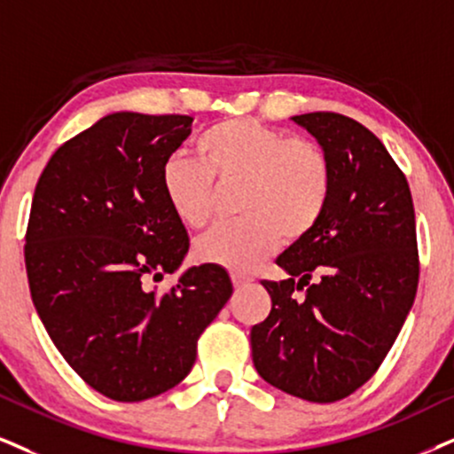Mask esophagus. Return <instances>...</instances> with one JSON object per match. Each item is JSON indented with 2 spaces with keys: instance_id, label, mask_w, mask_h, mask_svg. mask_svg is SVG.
Masks as SVG:
<instances>
[{
  "instance_id": "obj_1",
  "label": "esophagus",
  "mask_w": 454,
  "mask_h": 454,
  "mask_svg": "<svg viewBox=\"0 0 454 454\" xmlns=\"http://www.w3.org/2000/svg\"><path fill=\"white\" fill-rule=\"evenodd\" d=\"M231 282H233V286H236V288L239 290V288L248 286V284L253 282V278H250V276H246V273L233 271V273H231Z\"/></svg>"
}]
</instances>
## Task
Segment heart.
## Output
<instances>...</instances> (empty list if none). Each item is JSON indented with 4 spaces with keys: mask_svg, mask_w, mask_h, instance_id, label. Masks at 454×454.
I'll return each mask as SVG.
<instances>
[{
    "mask_svg": "<svg viewBox=\"0 0 454 454\" xmlns=\"http://www.w3.org/2000/svg\"><path fill=\"white\" fill-rule=\"evenodd\" d=\"M198 161L168 160L161 189L184 227L201 229L216 210L218 187L238 192L233 225L216 227L195 244L200 261L248 271L267 259L279 238L293 244L316 229L333 193V161L320 145L286 137L253 117H231L198 138Z\"/></svg>",
    "mask_w": 454,
    "mask_h": 454,
    "instance_id": "b5f03b06",
    "label": "heart"
}]
</instances>
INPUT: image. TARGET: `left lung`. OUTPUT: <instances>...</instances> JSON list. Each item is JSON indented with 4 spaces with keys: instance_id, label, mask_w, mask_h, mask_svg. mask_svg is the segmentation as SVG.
I'll return each mask as SVG.
<instances>
[{
    "instance_id": "left-lung-1",
    "label": "left lung",
    "mask_w": 454,
    "mask_h": 454,
    "mask_svg": "<svg viewBox=\"0 0 454 454\" xmlns=\"http://www.w3.org/2000/svg\"><path fill=\"white\" fill-rule=\"evenodd\" d=\"M293 120L333 161V193L316 229L278 256L290 278L261 282L273 307L250 343L267 383L326 404L371 381L411 311L415 206L404 172L360 121L333 111Z\"/></svg>"
}]
</instances>
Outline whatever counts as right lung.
Instances as JSON below:
<instances>
[{"label":"right lung","mask_w":454,"mask_h":454,"mask_svg":"<svg viewBox=\"0 0 454 454\" xmlns=\"http://www.w3.org/2000/svg\"><path fill=\"white\" fill-rule=\"evenodd\" d=\"M189 115L114 114L60 145L31 201L25 267L33 305L80 377L117 402L164 394L187 377L198 339L233 293L218 265L192 267L161 168L192 134Z\"/></svg>","instance_id":"right-lung-1"}]
</instances>
